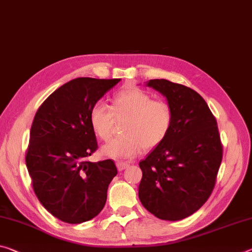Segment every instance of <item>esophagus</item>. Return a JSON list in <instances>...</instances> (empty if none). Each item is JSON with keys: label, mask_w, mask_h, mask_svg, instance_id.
<instances>
[{"label": "esophagus", "mask_w": 252, "mask_h": 252, "mask_svg": "<svg viewBox=\"0 0 252 252\" xmlns=\"http://www.w3.org/2000/svg\"><path fill=\"white\" fill-rule=\"evenodd\" d=\"M127 167H129V163H126V162H121V161H118L117 162V168H118V170L119 171H122V170H125V169H126Z\"/></svg>", "instance_id": "esophagus-1"}]
</instances>
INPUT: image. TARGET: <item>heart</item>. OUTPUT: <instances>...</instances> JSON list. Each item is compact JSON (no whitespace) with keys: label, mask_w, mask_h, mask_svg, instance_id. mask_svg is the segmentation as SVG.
Masks as SVG:
<instances>
[{"label":"heart","mask_w":252,"mask_h":252,"mask_svg":"<svg viewBox=\"0 0 252 252\" xmlns=\"http://www.w3.org/2000/svg\"><path fill=\"white\" fill-rule=\"evenodd\" d=\"M115 118H126L122 126L123 135L101 148L106 158L121 160L138 156L145 148L154 149L165 140L173 126L171 107L163 101H154L153 96L138 87L118 92L112 97L111 106L95 103L90 112V125L101 140H109L113 132Z\"/></svg>","instance_id":"b5f03b06"}]
</instances>
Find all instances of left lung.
<instances>
[{
	"instance_id": "left-lung-1",
	"label": "left lung",
	"mask_w": 252,
	"mask_h": 252,
	"mask_svg": "<svg viewBox=\"0 0 252 252\" xmlns=\"http://www.w3.org/2000/svg\"><path fill=\"white\" fill-rule=\"evenodd\" d=\"M174 114L165 140L139 162V199L156 218L178 221L189 217L210 197L222 161L217 120L201 95L167 79H150Z\"/></svg>"
}]
</instances>
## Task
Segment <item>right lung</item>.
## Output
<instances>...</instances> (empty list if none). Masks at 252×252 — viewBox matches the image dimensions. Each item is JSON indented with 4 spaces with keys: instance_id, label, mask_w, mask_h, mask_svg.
Segmentation results:
<instances>
[{
    "instance_id": "1",
    "label": "right lung",
    "mask_w": 252,
    "mask_h": 252,
    "mask_svg": "<svg viewBox=\"0 0 252 252\" xmlns=\"http://www.w3.org/2000/svg\"><path fill=\"white\" fill-rule=\"evenodd\" d=\"M120 78L79 77L49 95L34 115L26 163L42 206L70 224L92 220L105 205L117 167L86 161L97 149L90 112Z\"/></svg>"
}]
</instances>
